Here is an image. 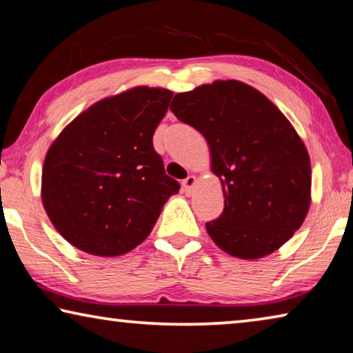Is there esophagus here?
I'll use <instances>...</instances> for the list:
<instances>
[{
  "instance_id": "1",
  "label": "esophagus",
  "mask_w": 353,
  "mask_h": 353,
  "mask_svg": "<svg viewBox=\"0 0 353 353\" xmlns=\"http://www.w3.org/2000/svg\"><path fill=\"white\" fill-rule=\"evenodd\" d=\"M194 183H196V177H194V176H188L187 179H183L182 190H183L187 194H190L191 190H193V187H194Z\"/></svg>"
}]
</instances>
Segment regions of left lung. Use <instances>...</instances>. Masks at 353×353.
Returning a JSON list of instances; mask_svg holds the SVG:
<instances>
[{
  "label": "left lung",
  "mask_w": 353,
  "mask_h": 353,
  "mask_svg": "<svg viewBox=\"0 0 353 353\" xmlns=\"http://www.w3.org/2000/svg\"><path fill=\"white\" fill-rule=\"evenodd\" d=\"M170 109L205 137L223 183L224 210L205 224L216 246L254 260L288 241L307 216L312 166L283 113L240 81L177 93Z\"/></svg>",
  "instance_id": "8db88e82"
}]
</instances>
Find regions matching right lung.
<instances>
[{"label": "right lung", "mask_w": 353, "mask_h": 353, "mask_svg": "<svg viewBox=\"0 0 353 353\" xmlns=\"http://www.w3.org/2000/svg\"><path fill=\"white\" fill-rule=\"evenodd\" d=\"M172 93L135 87L88 107L65 128L41 172V201L65 240L83 252L123 255L151 234L179 193L152 135Z\"/></svg>", "instance_id": "obj_1"}]
</instances>
